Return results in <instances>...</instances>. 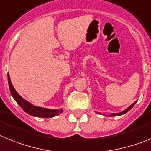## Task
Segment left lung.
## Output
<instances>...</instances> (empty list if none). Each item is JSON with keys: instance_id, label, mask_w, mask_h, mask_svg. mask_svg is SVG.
<instances>
[{"instance_id": "8db88e82", "label": "left lung", "mask_w": 151, "mask_h": 151, "mask_svg": "<svg viewBox=\"0 0 151 151\" xmlns=\"http://www.w3.org/2000/svg\"><path fill=\"white\" fill-rule=\"evenodd\" d=\"M135 103H136V102H134V103L133 104L131 105L130 106L128 107V109H125V110H124V111H123V112H120V113H112V115H111V116H115V115H123V114H124V113H126V112H128V111H129V110H130L131 109H132V107L134 106V105L135 104Z\"/></svg>"}]
</instances>
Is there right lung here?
<instances>
[{
	"label": "right lung",
	"instance_id": "add662e5",
	"mask_svg": "<svg viewBox=\"0 0 151 151\" xmlns=\"http://www.w3.org/2000/svg\"><path fill=\"white\" fill-rule=\"evenodd\" d=\"M8 77V83L9 88H10L11 95L15 99L16 102L18 103L19 106L23 109V111L28 113L29 115L36 116V117H41V118H52L56 115H58L63 112V109H48L41 108V107L35 106L29 102L25 100L23 98H22L19 94L17 93L15 89L13 86L12 83L10 81V76L9 74H7Z\"/></svg>",
	"mask_w": 151,
	"mask_h": 151
}]
</instances>
